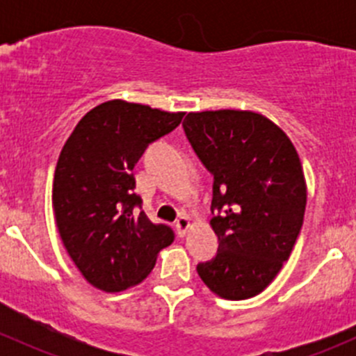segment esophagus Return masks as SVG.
<instances>
[{"mask_svg":"<svg viewBox=\"0 0 356 356\" xmlns=\"http://www.w3.org/2000/svg\"><path fill=\"white\" fill-rule=\"evenodd\" d=\"M189 227H191V222H189L188 217H179L177 220H175V229H177L179 238H184Z\"/></svg>","mask_w":356,"mask_h":356,"instance_id":"esophagus-1","label":"esophagus"}]
</instances>
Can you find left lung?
Wrapping results in <instances>:
<instances>
[{
	"label": "left lung",
	"instance_id": "obj_1",
	"mask_svg": "<svg viewBox=\"0 0 356 356\" xmlns=\"http://www.w3.org/2000/svg\"><path fill=\"white\" fill-rule=\"evenodd\" d=\"M186 138L213 175L211 227L218 250L196 267L225 300L257 296L288 261L301 231L307 184L288 136L264 115L188 113Z\"/></svg>",
	"mask_w": 356,
	"mask_h": 356
}]
</instances>
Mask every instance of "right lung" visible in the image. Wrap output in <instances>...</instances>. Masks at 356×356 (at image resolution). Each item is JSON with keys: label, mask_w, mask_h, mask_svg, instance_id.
Listing matches in <instances>:
<instances>
[{"label": "right lung", "mask_w": 356, "mask_h": 356, "mask_svg": "<svg viewBox=\"0 0 356 356\" xmlns=\"http://www.w3.org/2000/svg\"><path fill=\"white\" fill-rule=\"evenodd\" d=\"M182 117L113 99L88 111L63 145L53 210L63 246L95 288L117 293L139 284L158 251L174 243L172 227L143 211L132 168Z\"/></svg>", "instance_id": "1"}]
</instances>
